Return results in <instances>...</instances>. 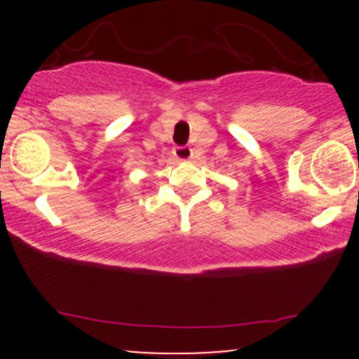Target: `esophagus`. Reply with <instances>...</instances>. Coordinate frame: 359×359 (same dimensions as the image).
<instances>
[{
	"label": "esophagus",
	"mask_w": 359,
	"mask_h": 359,
	"mask_svg": "<svg viewBox=\"0 0 359 359\" xmlns=\"http://www.w3.org/2000/svg\"><path fill=\"white\" fill-rule=\"evenodd\" d=\"M174 156L177 160H191L192 158V148L191 147H175Z\"/></svg>",
	"instance_id": "esophagus-1"
}]
</instances>
